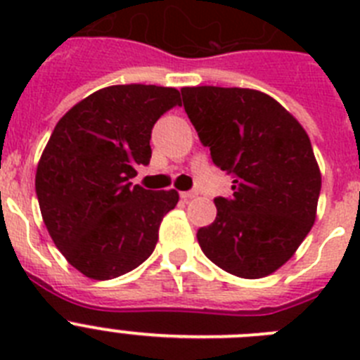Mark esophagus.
<instances>
[{
	"mask_svg": "<svg viewBox=\"0 0 360 360\" xmlns=\"http://www.w3.org/2000/svg\"><path fill=\"white\" fill-rule=\"evenodd\" d=\"M196 191H184V193H180V196H182V200H186V202H189V200L196 198Z\"/></svg>",
	"mask_w": 360,
	"mask_h": 360,
	"instance_id": "34e87169",
	"label": "esophagus"
}]
</instances>
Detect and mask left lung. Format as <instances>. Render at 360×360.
I'll return each mask as SVG.
<instances>
[{
  "mask_svg": "<svg viewBox=\"0 0 360 360\" xmlns=\"http://www.w3.org/2000/svg\"><path fill=\"white\" fill-rule=\"evenodd\" d=\"M187 117L218 167L234 174L232 198L198 231L203 254L243 279L272 274L303 243L317 216L321 171L290 111L250 88L186 86Z\"/></svg>",
  "mask_w": 360,
  "mask_h": 360,
  "instance_id": "8db88e82",
  "label": "left lung"
}]
</instances>
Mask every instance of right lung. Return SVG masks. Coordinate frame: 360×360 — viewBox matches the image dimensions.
<instances>
[{"mask_svg":"<svg viewBox=\"0 0 360 360\" xmlns=\"http://www.w3.org/2000/svg\"><path fill=\"white\" fill-rule=\"evenodd\" d=\"M180 104V91L115 84L88 95L56 124L36 171L50 238L86 278L113 279L144 263L178 193L131 186L149 164L151 129Z\"/></svg>","mask_w":360,"mask_h":360,"instance_id":"obj_1","label":"right lung"}]
</instances>
